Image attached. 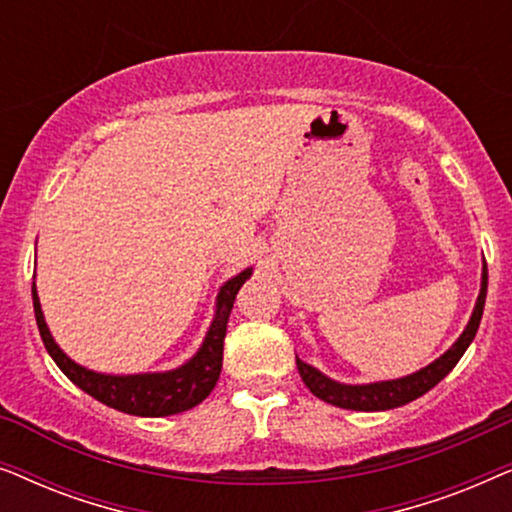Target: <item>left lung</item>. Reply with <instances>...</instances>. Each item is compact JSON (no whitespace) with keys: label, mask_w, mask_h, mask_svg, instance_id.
Wrapping results in <instances>:
<instances>
[{"label":"left lung","mask_w":512,"mask_h":512,"mask_svg":"<svg viewBox=\"0 0 512 512\" xmlns=\"http://www.w3.org/2000/svg\"><path fill=\"white\" fill-rule=\"evenodd\" d=\"M485 298H487V265L482 268V284H480V296L475 303V310L471 314V321L464 328V333L459 335V340L447 349V352L436 359L429 366L417 370V373L398 377V380H384L373 384H340L319 373L317 368H312L310 363L300 361L296 356L298 373L303 377L305 387L312 391L314 396L321 401L335 405V408L345 410H363V412H375V410H391L401 408V405L415 401V398L424 396L426 391L436 387L450 370L457 366L461 356L471 345L475 333H478L482 310H485Z\"/></svg>","instance_id":"1"}]
</instances>
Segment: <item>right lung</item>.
<instances>
[{"instance_id":"right-lung-1","label":"right lung","mask_w":512,"mask_h":512,"mask_svg":"<svg viewBox=\"0 0 512 512\" xmlns=\"http://www.w3.org/2000/svg\"><path fill=\"white\" fill-rule=\"evenodd\" d=\"M251 277V268L242 270L240 275L228 279L221 286L216 296V312L209 331L202 340L193 359H188L184 366L165 370V373H142V375H104L79 366L69 359L62 349L55 345L51 331H48L44 312L37 296V286L32 284L34 300V317L41 333V340L51 354V359L58 363V368L72 380L76 387L86 391L97 401L109 405V408L128 412L137 417H167L177 412L191 410L195 405L205 401L216 387V380L221 375L223 363V338H226V326L230 310H233L235 296L240 286Z\"/></svg>"}]
</instances>
